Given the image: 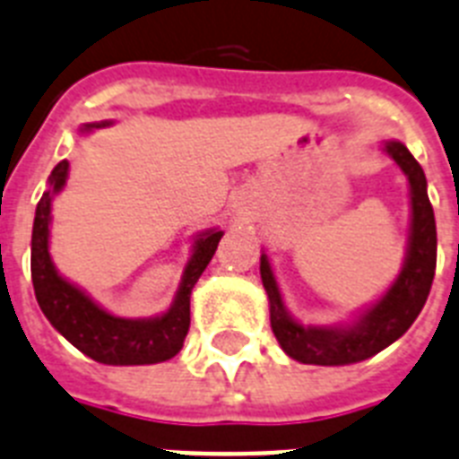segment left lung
<instances>
[{"instance_id": "left-lung-1", "label": "left lung", "mask_w": 459, "mask_h": 459, "mask_svg": "<svg viewBox=\"0 0 459 459\" xmlns=\"http://www.w3.org/2000/svg\"><path fill=\"white\" fill-rule=\"evenodd\" d=\"M385 151L396 160L411 184L412 226L403 271L389 292L368 308L353 327H304L282 307L281 290L266 255H262V282L271 304V327L290 359L308 365H349L370 359L394 344L415 323L429 297L436 271V221L427 195V177L411 151L389 141Z\"/></svg>"}]
</instances>
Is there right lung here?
Masks as SVG:
<instances>
[{
	"label": "right lung",
	"instance_id": "obj_1",
	"mask_svg": "<svg viewBox=\"0 0 459 459\" xmlns=\"http://www.w3.org/2000/svg\"><path fill=\"white\" fill-rule=\"evenodd\" d=\"M68 177V160L54 167L48 177V191L37 203L35 226H32V255L30 271L35 297L48 323L77 346L84 356L106 365H151L174 359L191 327V292L197 278L217 252L221 230H207L197 238L195 252L184 271V281L178 288L171 308L160 318L129 320L115 318L96 307L87 294L63 281L56 273L48 256V217H51V197L58 193Z\"/></svg>",
	"mask_w": 459,
	"mask_h": 459
}]
</instances>
